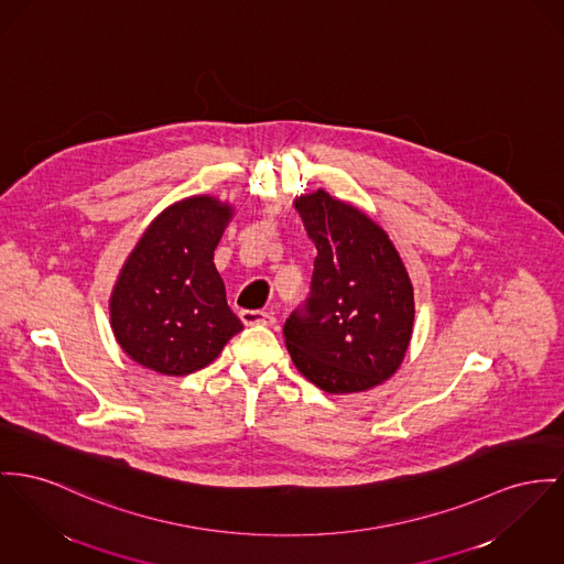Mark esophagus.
I'll return each mask as SVG.
<instances>
[{"instance_id":"esophagus-1","label":"esophagus","mask_w":564,"mask_h":564,"mask_svg":"<svg viewBox=\"0 0 564 564\" xmlns=\"http://www.w3.org/2000/svg\"><path fill=\"white\" fill-rule=\"evenodd\" d=\"M239 316H241L243 325H248V327H252V325H264V327H269V325L275 323L273 314L263 312V310H241Z\"/></svg>"}]
</instances>
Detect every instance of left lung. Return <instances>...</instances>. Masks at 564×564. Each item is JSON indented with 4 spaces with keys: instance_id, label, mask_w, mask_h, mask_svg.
Here are the masks:
<instances>
[{
    "instance_id": "1",
    "label": "left lung",
    "mask_w": 564,
    "mask_h": 564,
    "mask_svg": "<svg viewBox=\"0 0 564 564\" xmlns=\"http://www.w3.org/2000/svg\"><path fill=\"white\" fill-rule=\"evenodd\" d=\"M318 254L310 297L284 323L301 375L327 393L368 391L395 375L413 336L409 271L389 235L325 189L295 200Z\"/></svg>"
}]
</instances>
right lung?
<instances>
[{"label":"right lung","mask_w":564,"mask_h":564,"mask_svg":"<svg viewBox=\"0 0 564 564\" xmlns=\"http://www.w3.org/2000/svg\"><path fill=\"white\" fill-rule=\"evenodd\" d=\"M232 207L198 194L166 207L119 271L111 327L123 352L158 375L209 366L243 329L214 264Z\"/></svg>","instance_id":"right-lung-1"}]
</instances>
